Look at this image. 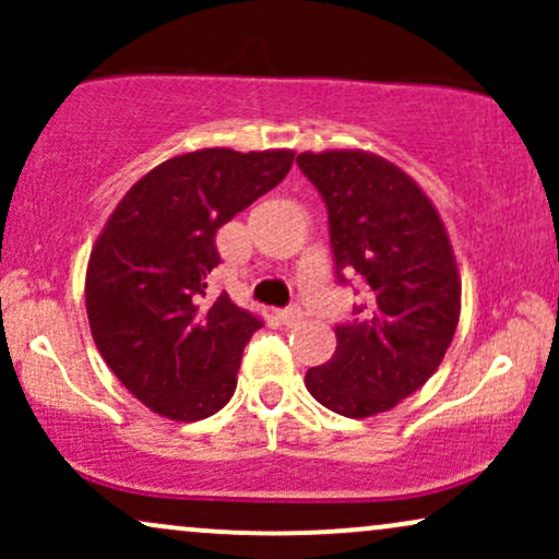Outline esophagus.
<instances>
[{"instance_id":"esophagus-1","label":"esophagus","mask_w":559,"mask_h":559,"mask_svg":"<svg viewBox=\"0 0 559 559\" xmlns=\"http://www.w3.org/2000/svg\"><path fill=\"white\" fill-rule=\"evenodd\" d=\"M301 318H305V312H301V307H286V310H281L278 312V320L284 325H288V329H292V325H297V323H301Z\"/></svg>"}]
</instances>
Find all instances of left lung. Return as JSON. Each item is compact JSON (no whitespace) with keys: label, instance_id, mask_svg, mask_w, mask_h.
I'll return each instance as SVG.
<instances>
[{"label":"left lung","instance_id":"left-lung-1","mask_svg":"<svg viewBox=\"0 0 559 559\" xmlns=\"http://www.w3.org/2000/svg\"><path fill=\"white\" fill-rule=\"evenodd\" d=\"M329 207L336 275H360L365 305L336 325V355L305 386L344 418L407 400L444 360L460 320V273L433 202L389 159L362 150L301 152Z\"/></svg>","mask_w":559,"mask_h":559}]
</instances>
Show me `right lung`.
<instances>
[{"instance_id": "1", "label": "right lung", "mask_w": 559, "mask_h": 559, "mask_svg": "<svg viewBox=\"0 0 559 559\" xmlns=\"http://www.w3.org/2000/svg\"><path fill=\"white\" fill-rule=\"evenodd\" d=\"M292 150L186 152L128 189L86 267L99 355L141 404L194 423L226 407L241 352L262 329L226 292L207 297L217 228L286 178Z\"/></svg>"}]
</instances>
